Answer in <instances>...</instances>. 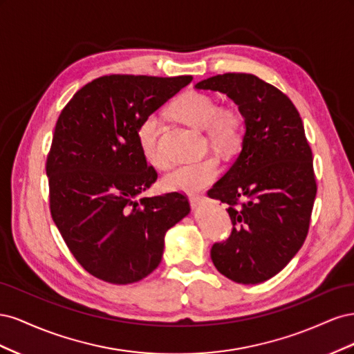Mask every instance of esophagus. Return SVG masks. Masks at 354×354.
I'll return each instance as SVG.
<instances>
[{
    "instance_id": "esophagus-1",
    "label": "esophagus",
    "mask_w": 354,
    "mask_h": 354,
    "mask_svg": "<svg viewBox=\"0 0 354 354\" xmlns=\"http://www.w3.org/2000/svg\"><path fill=\"white\" fill-rule=\"evenodd\" d=\"M189 202H190L192 208L198 209V208H201V207H203V205H207V203H208V198H207V196H190V198H189Z\"/></svg>"
}]
</instances>
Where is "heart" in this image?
Segmentation results:
<instances>
[{
    "mask_svg": "<svg viewBox=\"0 0 354 354\" xmlns=\"http://www.w3.org/2000/svg\"><path fill=\"white\" fill-rule=\"evenodd\" d=\"M180 121L205 130L208 142L220 152H230L236 147L243 133V118L234 108H218L211 95L199 91H187L171 106ZM160 121L156 115H149L137 130V140L142 155L149 164L162 168L165 160L159 152ZM220 174L218 159L209 156L195 162H187L171 169L162 178V186L180 194H196L209 186Z\"/></svg>",
    "mask_w": 354,
    "mask_h": 354,
    "instance_id": "obj_1",
    "label": "heart"
}]
</instances>
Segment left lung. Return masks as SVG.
<instances>
[{"mask_svg":"<svg viewBox=\"0 0 354 354\" xmlns=\"http://www.w3.org/2000/svg\"><path fill=\"white\" fill-rule=\"evenodd\" d=\"M196 90L226 94L243 118L242 151L230 169L208 190L229 203L233 230L214 243L217 270L243 285L279 273L301 248L316 198L313 155L292 102L251 73L203 80Z\"/></svg>","mask_w":354,"mask_h":354,"instance_id":"obj_1","label":"left lung"}]
</instances>
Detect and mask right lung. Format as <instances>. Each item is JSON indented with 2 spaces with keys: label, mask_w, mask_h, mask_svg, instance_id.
<instances>
[{
  "label": "right lung",
  "mask_w": 354,
  "mask_h": 354,
  "mask_svg": "<svg viewBox=\"0 0 354 354\" xmlns=\"http://www.w3.org/2000/svg\"><path fill=\"white\" fill-rule=\"evenodd\" d=\"M190 81L106 75L75 93L59 116L46 168L51 217L77 261L104 282L151 274L165 233L190 212L177 192L138 199L158 174L137 140L145 118Z\"/></svg>",
  "instance_id": "1"
}]
</instances>
